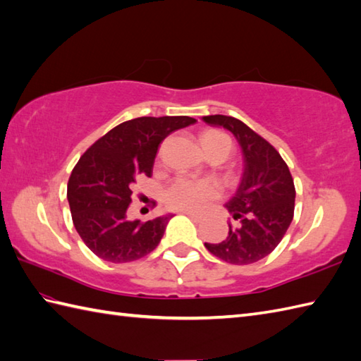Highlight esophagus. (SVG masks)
<instances>
[{
    "label": "esophagus",
    "instance_id": "esophagus-1",
    "mask_svg": "<svg viewBox=\"0 0 361 361\" xmlns=\"http://www.w3.org/2000/svg\"><path fill=\"white\" fill-rule=\"evenodd\" d=\"M183 214H185V216H188V217L192 219L194 221H200V220L203 219L202 214H197V212H192V211H183Z\"/></svg>",
    "mask_w": 361,
    "mask_h": 361
}]
</instances>
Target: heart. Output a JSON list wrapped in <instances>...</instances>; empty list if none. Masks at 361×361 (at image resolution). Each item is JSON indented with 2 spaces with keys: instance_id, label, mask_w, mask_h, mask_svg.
<instances>
[{
  "instance_id": "1",
  "label": "heart",
  "mask_w": 361,
  "mask_h": 361,
  "mask_svg": "<svg viewBox=\"0 0 361 361\" xmlns=\"http://www.w3.org/2000/svg\"><path fill=\"white\" fill-rule=\"evenodd\" d=\"M202 144L206 153L219 150L224 152L228 158L233 152V141L229 140V136L220 132H212V130L203 133ZM217 194L219 190L211 181L195 180L190 176H178L166 188L164 200L173 209L197 211L212 198H216Z\"/></svg>"
}]
</instances>
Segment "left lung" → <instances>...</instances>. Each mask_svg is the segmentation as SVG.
I'll use <instances>...</instances> for the list:
<instances>
[{"instance_id": "left-lung-1", "label": "left lung", "mask_w": 361, "mask_h": 361, "mask_svg": "<svg viewBox=\"0 0 361 361\" xmlns=\"http://www.w3.org/2000/svg\"><path fill=\"white\" fill-rule=\"evenodd\" d=\"M202 119L212 127L231 132L243 157L239 188L225 203L235 225H229L224 242L204 243V247L228 264H255L278 247L293 220V178L278 150L242 121L224 114Z\"/></svg>"}]
</instances>
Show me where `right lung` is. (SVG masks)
I'll list each match as a JSON object with an SVG mask.
<instances>
[{"instance_id": "add662e5", "label": "right lung", "mask_w": 361, "mask_h": 361, "mask_svg": "<svg viewBox=\"0 0 361 361\" xmlns=\"http://www.w3.org/2000/svg\"><path fill=\"white\" fill-rule=\"evenodd\" d=\"M195 122L189 116L126 121L83 153L71 172L66 197L75 229L97 257L124 264L158 247L173 216L169 212L144 224L128 220L132 189L137 176H152L164 137Z\"/></svg>"}]
</instances>
